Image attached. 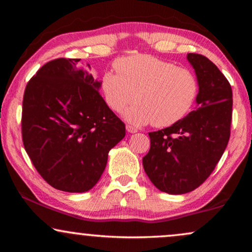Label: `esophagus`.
I'll list each match as a JSON object with an SVG mask.
<instances>
[{
	"instance_id": "obj_1",
	"label": "esophagus",
	"mask_w": 252,
	"mask_h": 252,
	"mask_svg": "<svg viewBox=\"0 0 252 252\" xmlns=\"http://www.w3.org/2000/svg\"><path fill=\"white\" fill-rule=\"evenodd\" d=\"M126 131L130 132V133H135V132H138V129H136V127L132 126L130 125H126Z\"/></svg>"
}]
</instances>
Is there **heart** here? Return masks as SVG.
I'll use <instances>...</instances> for the list:
<instances>
[{
    "instance_id": "heart-1",
    "label": "heart",
    "mask_w": 252,
    "mask_h": 252,
    "mask_svg": "<svg viewBox=\"0 0 252 252\" xmlns=\"http://www.w3.org/2000/svg\"><path fill=\"white\" fill-rule=\"evenodd\" d=\"M114 67L118 73L106 71L101 78L105 103L120 113L134 100L135 104L125 113L133 125L173 126L190 112L197 100V76L172 62L136 54L118 59Z\"/></svg>"
}]
</instances>
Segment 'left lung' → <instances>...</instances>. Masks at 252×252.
<instances>
[{"instance_id": "obj_1", "label": "left lung", "mask_w": 252, "mask_h": 252, "mask_svg": "<svg viewBox=\"0 0 252 252\" xmlns=\"http://www.w3.org/2000/svg\"><path fill=\"white\" fill-rule=\"evenodd\" d=\"M199 82L197 110L165 129L150 132L144 171L158 189L170 194L193 191L207 180L230 138L232 90L227 78L201 54L189 53Z\"/></svg>"}]
</instances>
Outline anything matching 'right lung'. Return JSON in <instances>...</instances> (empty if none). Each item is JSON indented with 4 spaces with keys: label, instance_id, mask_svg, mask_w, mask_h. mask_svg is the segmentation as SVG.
<instances>
[{
    "label": "right lung",
    "instance_id": "obj_1",
    "mask_svg": "<svg viewBox=\"0 0 252 252\" xmlns=\"http://www.w3.org/2000/svg\"><path fill=\"white\" fill-rule=\"evenodd\" d=\"M60 58L29 81L22 108V140L34 168L50 186L87 192L103 173L108 153L126 126L99 93L90 65Z\"/></svg>",
    "mask_w": 252,
    "mask_h": 252
}]
</instances>
